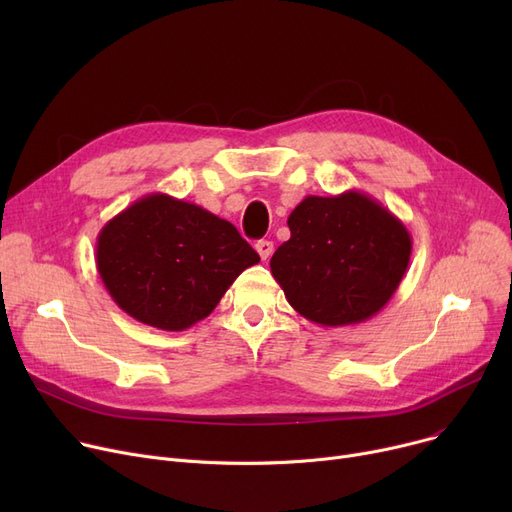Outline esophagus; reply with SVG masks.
I'll return each instance as SVG.
<instances>
[{"instance_id":"1","label":"esophagus","mask_w":512,"mask_h":512,"mask_svg":"<svg viewBox=\"0 0 512 512\" xmlns=\"http://www.w3.org/2000/svg\"><path fill=\"white\" fill-rule=\"evenodd\" d=\"M255 249H257V253H259V257L263 259V261H267L272 257V253H274V242L272 240H259L257 245H255Z\"/></svg>"}]
</instances>
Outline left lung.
<instances>
[{
    "label": "left lung",
    "instance_id": "8db88e82",
    "mask_svg": "<svg viewBox=\"0 0 512 512\" xmlns=\"http://www.w3.org/2000/svg\"><path fill=\"white\" fill-rule=\"evenodd\" d=\"M288 228L290 238L270 261L272 276L290 307L313 324H361L388 305L407 274V226L361 191L305 197Z\"/></svg>",
    "mask_w": 512,
    "mask_h": 512
}]
</instances>
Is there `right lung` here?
Masks as SVG:
<instances>
[{"instance_id":"add662e5","label":"right lung","mask_w":512,"mask_h":512,"mask_svg":"<svg viewBox=\"0 0 512 512\" xmlns=\"http://www.w3.org/2000/svg\"><path fill=\"white\" fill-rule=\"evenodd\" d=\"M95 263L124 313L157 330L182 332L218 307L259 255L218 215L151 193L101 228Z\"/></svg>"}]
</instances>
